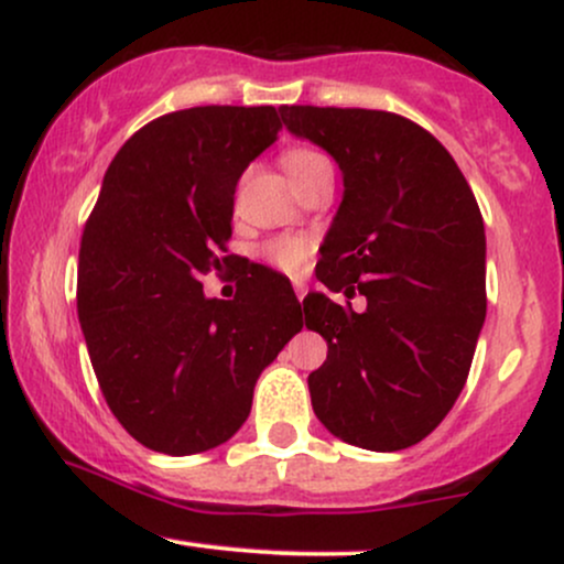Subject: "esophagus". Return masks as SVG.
<instances>
[{"label": "esophagus", "mask_w": 564, "mask_h": 564, "mask_svg": "<svg viewBox=\"0 0 564 564\" xmlns=\"http://www.w3.org/2000/svg\"><path fill=\"white\" fill-rule=\"evenodd\" d=\"M294 291H296V300H304V294H307V289H304V283H296V286H294Z\"/></svg>", "instance_id": "esophagus-1"}]
</instances>
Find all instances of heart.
<instances>
[{
    "mask_svg": "<svg viewBox=\"0 0 564 564\" xmlns=\"http://www.w3.org/2000/svg\"><path fill=\"white\" fill-rule=\"evenodd\" d=\"M281 164L283 170L289 172V177L294 180V185H302L304 180L313 177L315 172L323 170V166H332L321 151H315V148H302V145L283 151ZM310 251H313L310 241H304V238H296V236H278L273 241L262 246L264 260L273 264V268L283 270V273H300V270H304V264L310 260Z\"/></svg>",
    "mask_w": 564,
    "mask_h": 564,
    "instance_id": "b5f03b06",
    "label": "heart"
}]
</instances>
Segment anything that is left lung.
I'll return each instance as SVG.
<instances>
[{
  "instance_id": "8db88e82",
  "label": "left lung",
  "mask_w": 564,
  "mask_h": 564,
  "mask_svg": "<svg viewBox=\"0 0 564 564\" xmlns=\"http://www.w3.org/2000/svg\"><path fill=\"white\" fill-rule=\"evenodd\" d=\"M281 116L345 177L315 275L368 302L355 313L304 296V323L328 345L307 377L313 411L349 445L411 448L448 416L475 358L488 304L480 206L451 153L405 116L318 106Z\"/></svg>"
}]
</instances>
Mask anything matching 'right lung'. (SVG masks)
Returning a JSON list of instances; mask_svg holds the SVG:
<instances>
[{
  "label": "right lung",
  "mask_w": 564,
  "mask_h": 564,
  "mask_svg": "<svg viewBox=\"0 0 564 564\" xmlns=\"http://www.w3.org/2000/svg\"><path fill=\"white\" fill-rule=\"evenodd\" d=\"M273 106H198L129 138L84 225L76 310L97 384L145 448L191 456L223 445L254 384L302 332L286 278L254 264L232 300L200 275L228 262L238 177L281 129Z\"/></svg>",
  "instance_id": "obj_1"
}]
</instances>
